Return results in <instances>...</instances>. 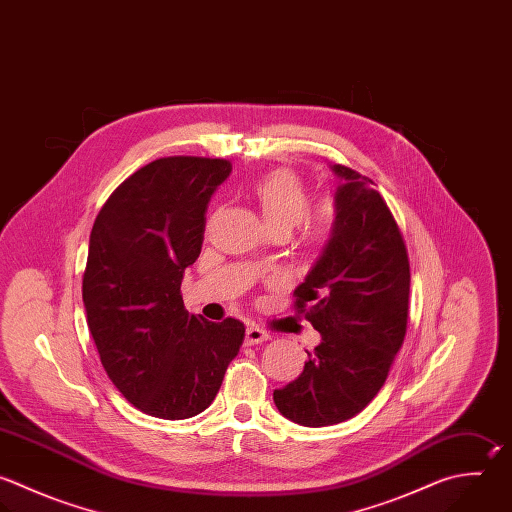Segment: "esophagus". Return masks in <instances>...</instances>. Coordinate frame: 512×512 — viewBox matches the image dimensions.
Masks as SVG:
<instances>
[{
  "mask_svg": "<svg viewBox=\"0 0 512 512\" xmlns=\"http://www.w3.org/2000/svg\"><path fill=\"white\" fill-rule=\"evenodd\" d=\"M270 340V332H266L264 328H258V326H250L246 330V344L248 346H254V344H262Z\"/></svg>",
  "mask_w": 512,
  "mask_h": 512,
  "instance_id": "obj_1",
  "label": "esophagus"
}]
</instances>
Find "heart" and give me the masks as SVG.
Instances as JSON below:
<instances>
[{
  "label": "heart",
  "mask_w": 512,
  "mask_h": 512,
  "mask_svg": "<svg viewBox=\"0 0 512 512\" xmlns=\"http://www.w3.org/2000/svg\"><path fill=\"white\" fill-rule=\"evenodd\" d=\"M270 234H288L300 228V244L308 250H322L338 226L340 208L334 198H322L310 206L312 196L306 182L292 170H272L250 186Z\"/></svg>",
  "instance_id": "obj_1"
}]
</instances>
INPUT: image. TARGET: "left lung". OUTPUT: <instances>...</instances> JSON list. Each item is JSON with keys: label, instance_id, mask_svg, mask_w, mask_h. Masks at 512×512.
Wrapping results in <instances>:
<instances>
[{"label": "left lung", "instance_id": "left-lung-1", "mask_svg": "<svg viewBox=\"0 0 512 512\" xmlns=\"http://www.w3.org/2000/svg\"><path fill=\"white\" fill-rule=\"evenodd\" d=\"M338 226L294 290V310L320 332L302 374L274 390L278 410L302 426L356 416L388 378L408 324L410 264L402 232L372 180L342 164Z\"/></svg>", "mask_w": 512, "mask_h": 512}]
</instances>
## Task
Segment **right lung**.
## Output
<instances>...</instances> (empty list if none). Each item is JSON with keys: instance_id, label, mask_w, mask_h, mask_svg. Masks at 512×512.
I'll return each instance as SVG.
<instances>
[{"instance_id": "1", "label": "right lung", "mask_w": 512, "mask_h": 512, "mask_svg": "<svg viewBox=\"0 0 512 512\" xmlns=\"http://www.w3.org/2000/svg\"><path fill=\"white\" fill-rule=\"evenodd\" d=\"M230 172L220 158L154 160L112 192L90 234L88 328L114 386L156 418L206 410L244 342L240 320L190 314L180 292L202 250L210 196Z\"/></svg>"}]
</instances>
